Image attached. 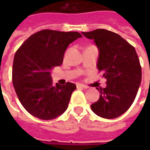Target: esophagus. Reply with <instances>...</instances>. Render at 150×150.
<instances>
[{"instance_id":"obj_1","label":"esophagus","mask_w":150,"mask_h":150,"mask_svg":"<svg viewBox=\"0 0 150 150\" xmlns=\"http://www.w3.org/2000/svg\"><path fill=\"white\" fill-rule=\"evenodd\" d=\"M77 88H82V89H87L86 86L82 84H77Z\"/></svg>"}]
</instances>
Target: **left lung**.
<instances>
[{
  "mask_svg": "<svg viewBox=\"0 0 150 150\" xmlns=\"http://www.w3.org/2000/svg\"><path fill=\"white\" fill-rule=\"evenodd\" d=\"M82 33L97 46V68L107 79L105 88H96L100 99L91 105L92 110L103 118L117 117L132 104L141 83L142 68L137 53L120 35L107 29Z\"/></svg>",
  "mask_w": 150,
  "mask_h": 150,
  "instance_id": "1",
  "label": "left lung"
}]
</instances>
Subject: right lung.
I'll list each match as a JSON object with an SVG mask.
<instances>
[{"mask_svg":"<svg viewBox=\"0 0 150 150\" xmlns=\"http://www.w3.org/2000/svg\"><path fill=\"white\" fill-rule=\"evenodd\" d=\"M82 37L78 32L43 29L30 36L16 51L12 68L15 93L33 116L51 120L68 108L74 83L54 86L50 71L61 65L68 45Z\"/></svg>","mask_w":150,"mask_h":150,"instance_id":"obj_1","label":"right lung"}]
</instances>
